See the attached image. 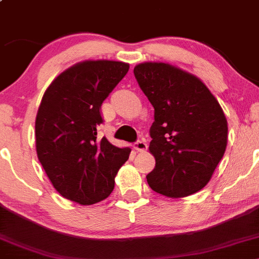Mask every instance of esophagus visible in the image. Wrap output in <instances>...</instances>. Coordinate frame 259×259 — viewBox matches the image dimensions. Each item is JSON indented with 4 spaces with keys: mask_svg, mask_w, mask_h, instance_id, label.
I'll return each mask as SVG.
<instances>
[{
    "mask_svg": "<svg viewBox=\"0 0 259 259\" xmlns=\"http://www.w3.org/2000/svg\"><path fill=\"white\" fill-rule=\"evenodd\" d=\"M133 148H134L138 152H144V151H146V149H148V145H146V143L144 140H139L134 144V146H133Z\"/></svg>",
    "mask_w": 259,
    "mask_h": 259,
    "instance_id": "esophagus-1",
    "label": "esophagus"
}]
</instances>
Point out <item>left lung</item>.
Instances as JSON below:
<instances>
[{
    "mask_svg": "<svg viewBox=\"0 0 259 259\" xmlns=\"http://www.w3.org/2000/svg\"><path fill=\"white\" fill-rule=\"evenodd\" d=\"M134 74L155 109L149 150L151 190L186 197L206 186L227 148V119L200 78L164 62L135 65Z\"/></svg>",
    "mask_w": 259,
    "mask_h": 259,
    "instance_id": "left-lung-1",
    "label": "left lung"
}]
</instances>
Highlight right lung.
Wrapping results in <instances>:
<instances>
[{"label":"right lung","instance_id":"obj_1","mask_svg":"<svg viewBox=\"0 0 259 259\" xmlns=\"http://www.w3.org/2000/svg\"><path fill=\"white\" fill-rule=\"evenodd\" d=\"M127 70L124 62H79L57 75L43 94L36 116L37 156L67 200L85 206L105 200L129 159V148L97 139L100 107Z\"/></svg>","mask_w":259,"mask_h":259}]
</instances>
